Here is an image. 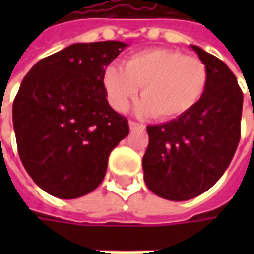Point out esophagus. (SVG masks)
<instances>
[{
	"instance_id": "34e87169",
	"label": "esophagus",
	"mask_w": 254,
	"mask_h": 254,
	"mask_svg": "<svg viewBox=\"0 0 254 254\" xmlns=\"http://www.w3.org/2000/svg\"><path fill=\"white\" fill-rule=\"evenodd\" d=\"M128 127H130V130H138V128H140V130H144V128H145V126H144V124H141V123H137V122H132V120H130V122H128Z\"/></svg>"
}]
</instances>
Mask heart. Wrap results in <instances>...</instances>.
Listing matches in <instances>:
<instances>
[{"label": "heart", "instance_id": "b5f03b06", "mask_svg": "<svg viewBox=\"0 0 254 254\" xmlns=\"http://www.w3.org/2000/svg\"><path fill=\"white\" fill-rule=\"evenodd\" d=\"M208 83V70L196 56L177 49H148L131 55L124 69L116 64L106 67L103 84L109 102L117 112H124L137 97L140 116L155 114L161 120L184 116L199 102Z\"/></svg>", "mask_w": 254, "mask_h": 254}]
</instances>
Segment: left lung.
Listing matches in <instances>:
<instances>
[{
	"instance_id": "1",
	"label": "left lung",
	"mask_w": 254,
	"mask_h": 254,
	"mask_svg": "<svg viewBox=\"0 0 254 254\" xmlns=\"http://www.w3.org/2000/svg\"><path fill=\"white\" fill-rule=\"evenodd\" d=\"M190 48L208 70L205 92L184 116L147 127L150 142L142 157L147 187L170 200L192 199L215 185L240 140L243 93L236 76L216 56Z\"/></svg>"
}]
</instances>
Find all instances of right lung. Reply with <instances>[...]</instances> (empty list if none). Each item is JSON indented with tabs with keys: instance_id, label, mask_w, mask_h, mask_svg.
Returning <instances> with one entry per match:
<instances>
[{
	"instance_id": "1",
	"label": "right lung",
	"mask_w": 254,
	"mask_h": 254,
	"mask_svg": "<svg viewBox=\"0 0 254 254\" xmlns=\"http://www.w3.org/2000/svg\"><path fill=\"white\" fill-rule=\"evenodd\" d=\"M128 45L73 44L41 59L24 77L12 106L19 158L34 182L61 199L96 190L112 150L128 135L103 84L106 67Z\"/></svg>"
}]
</instances>
